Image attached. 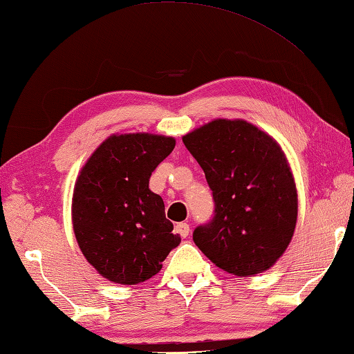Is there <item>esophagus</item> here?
I'll use <instances>...</instances> for the list:
<instances>
[{
  "label": "esophagus",
  "mask_w": 354,
  "mask_h": 354,
  "mask_svg": "<svg viewBox=\"0 0 354 354\" xmlns=\"http://www.w3.org/2000/svg\"><path fill=\"white\" fill-rule=\"evenodd\" d=\"M175 229H176V232L183 236V239H185V236H187L190 232V226L187 223H178Z\"/></svg>",
  "instance_id": "34e87169"
}]
</instances>
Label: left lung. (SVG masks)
I'll use <instances>...</instances> for the list:
<instances>
[{"label": "left lung", "mask_w": 354, "mask_h": 354, "mask_svg": "<svg viewBox=\"0 0 354 354\" xmlns=\"http://www.w3.org/2000/svg\"><path fill=\"white\" fill-rule=\"evenodd\" d=\"M183 142L204 170L215 201L214 220L195 229V244L236 277L268 271L297 223V189L281 147L243 119H215Z\"/></svg>", "instance_id": "8db88e82"}]
</instances>
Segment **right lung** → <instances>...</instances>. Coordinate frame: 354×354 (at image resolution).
<instances>
[{"instance_id":"add662e5","label":"right lung","mask_w":354,"mask_h":354,"mask_svg":"<svg viewBox=\"0 0 354 354\" xmlns=\"http://www.w3.org/2000/svg\"><path fill=\"white\" fill-rule=\"evenodd\" d=\"M175 144V138L162 134H111L75 179V240L89 265L113 283L151 279L181 243L165 218L162 198L149 189L151 171Z\"/></svg>"}]
</instances>
